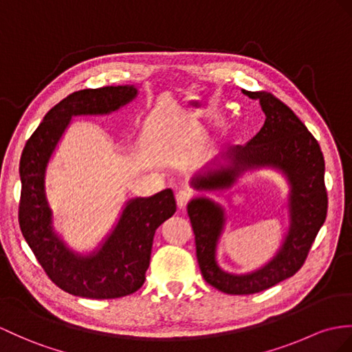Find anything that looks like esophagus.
<instances>
[{"label":"esophagus","mask_w":352,"mask_h":352,"mask_svg":"<svg viewBox=\"0 0 352 352\" xmlns=\"http://www.w3.org/2000/svg\"><path fill=\"white\" fill-rule=\"evenodd\" d=\"M190 200H191V191L181 190V191L176 194V201H177V206L181 209H184L185 206H186V203L190 201Z\"/></svg>","instance_id":"esophagus-1"}]
</instances>
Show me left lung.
Segmentation results:
<instances>
[{
  "label": "left lung",
  "mask_w": 352,
  "mask_h": 352,
  "mask_svg": "<svg viewBox=\"0 0 352 352\" xmlns=\"http://www.w3.org/2000/svg\"><path fill=\"white\" fill-rule=\"evenodd\" d=\"M258 100L265 115L264 125L246 144H237L224 162L192 177L199 191L230 190L245 171L278 168L289 184V227L273 258L258 270L233 275L217 261V246L226 226V210L206 197L188 203V217L195 236L197 260L204 280L227 294H254L291 278L302 267L327 217L324 185V157L318 142L287 104L270 92L242 91Z\"/></svg>",
  "instance_id": "left-lung-1"
}]
</instances>
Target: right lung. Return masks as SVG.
I'll return each instance as SVG.
<instances>
[{"label":"right lung","mask_w":352,"mask_h":352,"mask_svg":"<svg viewBox=\"0 0 352 352\" xmlns=\"http://www.w3.org/2000/svg\"><path fill=\"white\" fill-rule=\"evenodd\" d=\"M135 97L133 85L73 92L47 111L23 148L19 226L46 275L68 294L98 300L135 293L146 279L155 230L176 212L170 188L128 200L115 228L89 255L73 252L54 231L45 186L46 167L72 118L107 115Z\"/></svg>","instance_id":"1"}]
</instances>
